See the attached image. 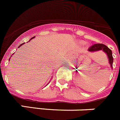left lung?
<instances>
[{
  "instance_id": "obj_1",
  "label": "left lung",
  "mask_w": 120,
  "mask_h": 120,
  "mask_svg": "<svg viewBox=\"0 0 120 120\" xmlns=\"http://www.w3.org/2000/svg\"><path fill=\"white\" fill-rule=\"evenodd\" d=\"M101 50L107 54L108 58H109V62L111 65V68H112L113 67L112 64H113L114 58L112 56V50L108 48L106 45L103 44H95L88 49V50L90 52H94V51Z\"/></svg>"
}]
</instances>
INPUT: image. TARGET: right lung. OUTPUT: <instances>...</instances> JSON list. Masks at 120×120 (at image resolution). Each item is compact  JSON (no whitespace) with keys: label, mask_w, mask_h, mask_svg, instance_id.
<instances>
[{"label":"right lung","mask_w":120,"mask_h":120,"mask_svg":"<svg viewBox=\"0 0 120 120\" xmlns=\"http://www.w3.org/2000/svg\"><path fill=\"white\" fill-rule=\"evenodd\" d=\"M34 37H32V38H31L30 39V40H32V39H33V38H34ZM30 40H29V41H30ZM24 44V43H23V44H20V45H19V47H20V46H22V44Z\"/></svg>","instance_id":"add662e5"}]
</instances>
